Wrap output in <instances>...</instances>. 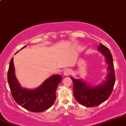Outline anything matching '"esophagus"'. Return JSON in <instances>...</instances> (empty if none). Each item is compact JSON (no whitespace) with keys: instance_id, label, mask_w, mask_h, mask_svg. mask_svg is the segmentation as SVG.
I'll use <instances>...</instances> for the list:
<instances>
[{"instance_id":"obj_1","label":"esophagus","mask_w":126,"mask_h":126,"mask_svg":"<svg viewBox=\"0 0 126 126\" xmlns=\"http://www.w3.org/2000/svg\"><path fill=\"white\" fill-rule=\"evenodd\" d=\"M71 70L69 69H65V70H64V75H65V76H67V75H69V74L71 73Z\"/></svg>"}]
</instances>
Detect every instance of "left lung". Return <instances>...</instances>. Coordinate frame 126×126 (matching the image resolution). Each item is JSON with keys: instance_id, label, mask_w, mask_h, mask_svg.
Here are the masks:
<instances>
[{"instance_id": "left-lung-1", "label": "left lung", "mask_w": 126, "mask_h": 126, "mask_svg": "<svg viewBox=\"0 0 126 126\" xmlns=\"http://www.w3.org/2000/svg\"><path fill=\"white\" fill-rule=\"evenodd\" d=\"M98 51L104 55L108 74L106 80L101 83L92 86L85 83L81 79H76L70 77L74 82V96L79 103L86 107H92L105 102L111 95L115 83V74L112 55L108 47L101 43L98 47Z\"/></svg>"}]
</instances>
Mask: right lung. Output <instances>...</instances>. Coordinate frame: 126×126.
Returning <instances> with one entry per match:
<instances>
[{
    "instance_id": "right-lung-1",
    "label": "right lung",
    "mask_w": 126,
    "mask_h": 126,
    "mask_svg": "<svg viewBox=\"0 0 126 126\" xmlns=\"http://www.w3.org/2000/svg\"><path fill=\"white\" fill-rule=\"evenodd\" d=\"M7 79L14 100L28 111L41 112L48 110L53 105L56 98V90L62 77L60 75H54L46 79L38 88L32 90L23 88L15 77L12 57L9 64Z\"/></svg>"
}]
</instances>
